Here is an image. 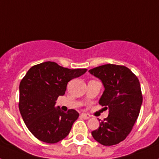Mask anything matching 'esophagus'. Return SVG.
I'll return each instance as SVG.
<instances>
[{
  "label": "esophagus",
  "instance_id": "obj_1",
  "mask_svg": "<svg viewBox=\"0 0 159 159\" xmlns=\"http://www.w3.org/2000/svg\"><path fill=\"white\" fill-rule=\"evenodd\" d=\"M81 118H83V119H88L91 118V116H90L89 114H87V113H82L80 115Z\"/></svg>",
  "mask_w": 159,
  "mask_h": 159
}]
</instances>
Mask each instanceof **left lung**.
Returning <instances> with one entry per match:
<instances>
[{"mask_svg":"<svg viewBox=\"0 0 159 159\" xmlns=\"http://www.w3.org/2000/svg\"><path fill=\"white\" fill-rule=\"evenodd\" d=\"M88 71L104 87L99 103L109 111L92 132V137L103 146L116 145L130 134L139 115L143 102L139 80L125 66L109 64Z\"/></svg>","mask_w":159,"mask_h":159,"instance_id":"8db88e82","label":"left lung"}]
</instances>
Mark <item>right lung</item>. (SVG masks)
Segmentation results:
<instances>
[{
	"label": "right lung",
	"mask_w": 159,
	"mask_h": 159,
	"mask_svg": "<svg viewBox=\"0 0 159 159\" xmlns=\"http://www.w3.org/2000/svg\"><path fill=\"white\" fill-rule=\"evenodd\" d=\"M87 69H69L47 61L32 67L20 84L19 109L25 125L36 139L57 143L67 137L78 119L75 110L67 113L56 107L59 96L65 94L67 84Z\"/></svg>",
	"instance_id": "add662e5"
}]
</instances>
